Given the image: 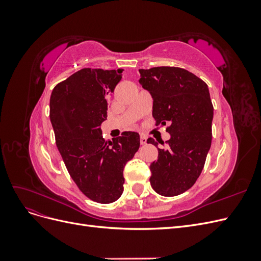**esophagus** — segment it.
<instances>
[{
    "mask_svg": "<svg viewBox=\"0 0 261 261\" xmlns=\"http://www.w3.org/2000/svg\"><path fill=\"white\" fill-rule=\"evenodd\" d=\"M140 144L141 145H146L147 144V138L144 135H140Z\"/></svg>",
    "mask_w": 261,
    "mask_h": 261,
    "instance_id": "obj_1",
    "label": "esophagus"
}]
</instances>
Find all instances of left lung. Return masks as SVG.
<instances>
[{
	"instance_id": "obj_1",
	"label": "left lung",
	"mask_w": 261,
	"mask_h": 261,
	"mask_svg": "<svg viewBox=\"0 0 261 261\" xmlns=\"http://www.w3.org/2000/svg\"><path fill=\"white\" fill-rule=\"evenodd\" d=\"M139 73V84L153 99L155 125L170 123L167 148H158V160L150 164V184L159 195L177 196L199 177L211 147L213 106L208 86L179 67H152ZM147 143L158 147L153 138Z\"/></svg>"
}]
</instances>
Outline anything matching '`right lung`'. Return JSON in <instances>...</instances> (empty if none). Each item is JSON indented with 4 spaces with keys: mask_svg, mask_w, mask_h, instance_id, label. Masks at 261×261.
I'll use <instances>...</instances> for the list:
<instances>
[{
    "mask_svg": "<svg viewBox=\"0 0 261 261\" xmlns=\"http://www.w3.org/2000/svg\"><path fill=\"white\" fill-rule=\"evenodd\" d=\"M122 72L83 68L55 86L50 98L55 141L69 175L89 199L100 203L120 198L124 167L140 145L135 132H124L112 141L102 137L109 97Z\"/></svg>",
    "mask_w": 261,
    "mask_h": 261,
    "instance_id": "obj_1",
    "label": "right lung"
}]
</instances>
